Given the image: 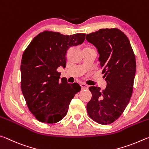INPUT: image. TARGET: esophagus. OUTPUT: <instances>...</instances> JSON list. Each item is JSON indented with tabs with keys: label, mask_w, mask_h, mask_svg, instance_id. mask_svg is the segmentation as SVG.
<instances>
[{
	"label": "esophagus",
	"mask_w": 149,
	"mask_h": 149,
	"mask_svg": "<svg viewBox=\"0 0 149 149\" xmlns=\"http://www.w3.org/2000/svg\"><path fill=\"white\" fill-rule=\"evenodd\" d=\"M80 86L82 89H87L88 88V86L85 83H81Z\"/></svg>",
	"instance_id": "esophagus-1"
}]
</instances>
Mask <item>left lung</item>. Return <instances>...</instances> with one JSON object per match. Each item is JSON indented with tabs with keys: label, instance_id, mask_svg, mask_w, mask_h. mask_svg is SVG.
Masks as SVG:
<instances>
[{
	"label": "left lung",
	"instance_id": "1",
	"mask_svg": "<svg viewBox=\"0 0 149 149\" xmlns=\"http://www.w3.org/2000/svg\"><path fill=\"white\" fill-rule=\"evenodd\" d=\"M99 54L102 74L107 82L105 90L90 86L92 98L86 105L92 119L109 124L118 119L128 105L133 92L136 71V57L130 42L118 29H102L86 34Z\"/></svg>",
	"mask_w": 149,
	"mask_h": 149
}]
</instances>
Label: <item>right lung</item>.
I'll use <instances>...</instances> for the list:
<instances>
[{"label": "right lung", "instance_id": "right-lung-1", "mask_svg": "<svg viewBox=\"0 0 149 149\" xmlns=\"http://www.w3.org/2000/svg\"><path fill=\"white\" fill-rule=\"evenodd\" d=\"M85 35L44 31L34 38L24 51L21 91L30 111L42 123L52 124L63 119L72 98L81 91L78 83L60 79L56 70L66 67L68 51L81 44Z\"/></svg>", "mask_w": 149, "mask_h": 149}]
</instances>
